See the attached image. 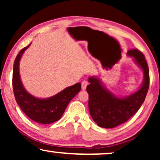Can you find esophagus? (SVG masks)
Instances as JSON below:
<instances>
[{
  "mask_svg": "<svg viewBox=\"0 0 160 160\" xmlns=\"http://www.w3.org/2000/svg\"><path fill=\"white\" fill-rule=\"evenodd\" d=\"M89 84V82H87V81H86V80H84V81H83V82H82V89H86V88H87V85Z\"/></svg>",
  "mask_w": 160,
  "mask_h": 160,
  "instance_id": "34e87169",
  "label": "esophagus"
}]
</instances>
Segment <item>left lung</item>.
<instances>
[{"label": "left lung", "mask_w": 160, "mask_h": 160, "mask_svg": "<svg viewBox=\"0 0 160 160\" xmlns=\"http://www.w3.org/2000/svg\"><path fill=\"white\" fill-rule=\"evenodd\" d=\"M132 58L143 71L144 79L136 92L124 98L116 97L101 84L97 78L90 77L87 87L89 94V111L95 122L103 128H113L130 119L139 110L145 100L149 87V70L143 54L138 49L129 50Z\"/></svg>", "instance_id": "obj_1"}]
</instances>
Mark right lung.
I'll return each mask as SVG.
<instances>
[{
  "instance_id": "right-lung-1",
  "label": "right lung",
  "mask_w": 160,
  "mask_h": 160,
  "mask_svg": "<svg viewBox=\"0 0 160 160\" xmlns=\"http://www.w3.org/2000/svg\"><path fill=\"white\" fill-rule=\"evenodd\" d=\"M30 45L24 47L14 60L12 85L15 100L22 111L30 119L38 123L51 124L60 119L70 101L79 92L81 84L77 83L67 87L47 99H39L30 95L23 87L19 71V60Z\"/></svg>"
}]
</instances>
